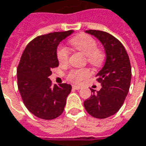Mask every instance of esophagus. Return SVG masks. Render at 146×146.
I'll return each instance as SVG.
<instances>
[{
  "instance_id": "1",
  "label": "esophagus",
  "mask_w": 146,
  "mask_h": 146,
  "mask_svg": "<svg viewBox=\"0 0 146 146\" xmlns=\"http://www.w3.org/2000/svg\"><path fill=\"white\" fill-rule=\"evenodd\" d=\"M72 88H73L74 89H76V90H79V89H80V88H81V87H80V86H79V85H73Z\"/></svg>"
}]
</instances>
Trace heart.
Segmentation results:
<instances>
[{"mask_svg":"<svg viewBox=\"0 0 146 146\" xmlns=\"http://www.w3.org/2000/svg\"><path fill=\"white\" fill-rule=\"evenodd\" d=\"M70 45L76 50L86 56L88 62L95 67H99L103 63L105 54L102 49L98 48L96 40L87 34H79L70 40ZM69 53L64 47H60L57 51V58L61 65L67 63ZM91 71L88 68L71 70L67 75V79L73 83H80L89 77Z\"/></svg>","mask_w":146,"mask_h":146,"instance_id":"b5f03b06","label":"heart"}]
</instances>
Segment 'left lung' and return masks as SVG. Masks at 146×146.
<instances>
[{"mask_svg": "<svg viewBox=\"0 0 146 146\" xmlns=\"http://www.w3.org/2000/svg\"><path fill=\"white\" fill-rule=\"evenodd\" d=\"M88 34L97 37L102 44L106 55L104 66L97 74L102 88L84 102L90 115L106 119L119 111L129 91L132 69L130 60L122 43L115 36L102 31L88 30Z\"/></svg>", "mask_w": 146, "mask_h": 146, "instance_id": "left-lung-1", "label": "left lung"}]
</instances>
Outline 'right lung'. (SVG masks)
I'll list each match as a JSON object with an SVG mask.
<instances>
[{
  "label": "right lung",
  "mask_w": 146,
  "mask_h": 146,
  "mask_svg": "<svg viewBox=\"0 0 146 146\" xmlns=\"http://www.w3.org/2000/svg\"><path fill=\"white\" fill-rule=\"evenodd\" d=\"M73 30L36 37L24 49L17 69L18 88L24 105L42 119H53L62 114L71 85H52L48 76L58 66L57 48Z\"/></svg>",
  "instance_id": "1"
}]
</instances>
